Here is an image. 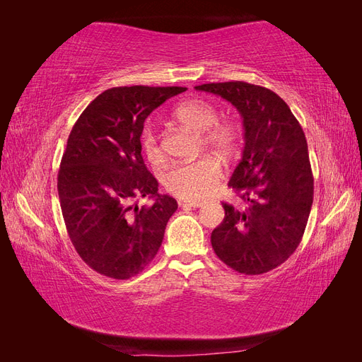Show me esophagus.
I'll list each match as a JSON object with an SVG mask.
<instances>
[{"label":"esophagus","mask_w":362,"mask_h":362,"mask_svg":"<svg viewBox=\"0 0 362 362\" xmlns=\"http://www.w3.org/2000/svg\"><path fill=\"white\" fill-rule=\"evenodd\" d=\"M180 205H181V206L198 208V206H202V205H204V202H198V201H184V199H181V201H180Z\"/></svg>","instance_id":"34e87169"}]
</instances>
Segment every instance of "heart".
Listing matches in <instances>:
<instances>
[{
  "instance_id": "b5f03b06",
  "label": "heart",
  "mask_w": 362,
  "mask_h": 362,
  "mask_svg": "<svg viewBox=\"0 0 362 362\" xmlns=\"http://www.w3.org/2000/svg\"><path fill=\"white\" fill-rule=\"evenodd\" d=\"M177 122L196 131H202V140L208 146L221 152H229L235 140V129L228 124H217V108L204 100H189L175 108L172 113ZM140 148L151 164L164 161L156 127L148 124L140 136ZM222 178V169L211 157H202L194 161L178 163L170 166L163 175V184L169 193L189 201H201L213 194Z\"/></svg>"
}]
</instances>
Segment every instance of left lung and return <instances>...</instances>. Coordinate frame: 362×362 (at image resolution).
Listing matches in <instances>:
<instances>
[{
	"instance_id": "1",
	"label": "left lung",
	"mask_w": 362,
	"mask_h": 362,
	"mask_svg": "<svg viewBox=\"0 0 362 362\" xmlns=\"http://www.w3.org/2000/svg\"><path fill=\"white\" fill-rule=\"evenodd\" d=\"M194 89L231 103L245 128L243 156L228 182L245 205L222 204L225 218L211 233V246L228 267L261 275L288 259L308 222L314 178L303 129L266 87L228 81Z\"/></svg>"
}]
</instances>
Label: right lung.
<instances>
[{"label": "right lung", "instance_id": "add662e5", "mask_svg": "<svg viewBox=\"0 0 362 362\" xmlns=\"http://www.w3.org/2000/svg\"><path fill=\"white\" fill-rule=\"evenodd\" d=\"M185 87H113L86 107L62 157L57 189L71 242L95 272L128 279L157 255L178 204L141 157L146 117ZM148 195L151 206L135 199Z\"/></svg>", "mask_w": 362, "mask_h": 362}]
</instances>
